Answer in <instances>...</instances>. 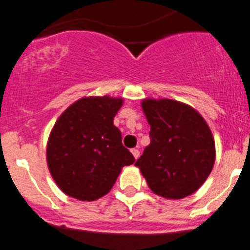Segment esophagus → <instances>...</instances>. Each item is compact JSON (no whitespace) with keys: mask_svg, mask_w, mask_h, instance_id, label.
<instances>
[{"mask_svg":"<svg viewBox=\"0 0 250 250\" xmlns=\"http://www.w3.org/2000/svg\"><path fill=\"white\" fill-rule=\"evenodd\" d=\"M131 153H133V155H134V158H135V159H138V158L140 157L139 149H131Z\"/></svg>","mask_w":250,"mask_h":250,"instance_id":"1","label":"esophagus"}]
</instances>
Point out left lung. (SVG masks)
I'll use <instances>...</instances> for the list:
<instances>
[{
  "mask_svg": "<svg viewBox=\"0 0 250 250\" xmlns=\"http://www.w3.org/2000/svg\"><path fill=\"white\" fill-rule=\"evenodd\" d=\"M142 107L150 125V144L135 166L149 188L180 200L197 191L215 163V142L204 117L174 100L146 99Z\"/></svg>",
  "mask_w": 250,
  "mask_h": 250,
  "instance_id": "8db88e82",
  "label": "left lung"
}]
</instances>
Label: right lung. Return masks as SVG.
Listing matches in <instances>:
<instances>
[{
  "instance_id": "right-lung-1",
  "label": "right lung",
  "mask_w": 250,
  "mask_h": 250,
  "mask_svg": "<svg viewBox=\"0 0 250 250\" xmlns=\"http://www.w3.org/2000/svg\"><path fill=\"white\" fill-rule=\"evenodd\" d=\"M123 99L83 97L59 116L46 146V162L59 188L81 201L110 192L124 166L135 158L121 143L114 117Z\"/></svg>"
}]
</instances>
